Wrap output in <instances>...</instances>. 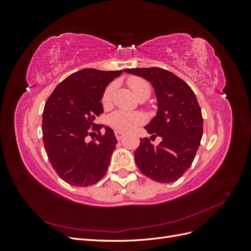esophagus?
<instances>
[{"label": "esophagus", "instance_id": "1", "mask_svg": "<svg viewBox=\"0 0 251 251\" xmlns=\"http://www.w3.org/2000/svg\"><path fill=\"white\" fill-rule=\"evenodd\" d=\"M115 136H116V138L118 139V140H120L121 138L124 137V133H121V132H118V131H115Z\"/></svg>", "mask_w": 251, "mask_h": 251}]
</instances>
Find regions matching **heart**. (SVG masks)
I'll list each match as a JSON object with an SVG mask.
<instances>
[{"mask_svg":"<svg viewBox=\"0 0 251 251\" xmlns=\"http://www.w3.org/2000/svg\"><path fill=\"white\" fill-rule=\"evenodd\" d=\"M127 83L134 94L138 98L142 96L151 95V87L149 82L138 76H132L127 79ZM116 90V83L112 82L104 89L101 103L104 109H108L112 105L113 95ZM146 123V117L140 112H128L124 110H117L113 112L108 118V124L115 131L121 133H130Z\"/></svg>","mask_w":251,"mask_h":251,"instance_id":"heart-1","label":"heart"}]
</instances>
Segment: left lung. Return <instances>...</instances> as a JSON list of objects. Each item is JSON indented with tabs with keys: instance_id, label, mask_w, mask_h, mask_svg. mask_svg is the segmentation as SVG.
Segmentation results:
<instances>
[{
	"instance_id": "8db88e82",
	"label": "left lung",
	"mask_w": 251,
	"mask_h": 251,
	"mask_svg": "<svg viewBox=\"0 0 251 251\" xmlns=\"http://www.w3.org/2000/svg\"><path fill=\"white\" fill-rule=\"evenodd\" d=\"M125 71L149 80L158 100L157 115L144 127L151 139L140 138L136 164L151 180L177 181L192 165L203 135L202 112L194 91L177 75L158 67ZM158 135L162 142L154 146L150 140Z\"/></svg>"
}]
</instances>
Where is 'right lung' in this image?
<instances>
[{"label": "right lung", "instance_id": "add662e5", "mask_svg": "<svg viewBox=\"0 0 251 251\" xmlns=\"http://www.w3.org/2000/svg\"><path fill=\"white\" fill-rule=\"evenodd\" d=\"M123 70L82 69L58 83L43 112V141L49 162L67 183L85 187L102 179L117 139L111 127L94 124L103 112V91ZM98 131L94 141L86 137Z\"/></svg>", "mask_w": 251, "mask_h": 251}]
</instances>
